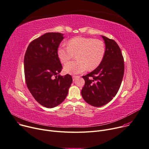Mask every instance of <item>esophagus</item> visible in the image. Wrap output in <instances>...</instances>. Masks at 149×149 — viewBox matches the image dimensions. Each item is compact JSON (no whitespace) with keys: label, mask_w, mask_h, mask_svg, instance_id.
<instances>
[{"label":"esophagus","mask_w":149,"mask_h":149,"mask_svg":"<svg viewBox=\"0 0 149 149\" xmlns=\"http://www.w3.org/2000/svg\"><path fill=\"white\" fill-rule=\"evenodd\" d=\"M73 81H74V80H76V79L77 78V77H79V76H73Z\"/></svg>","instance_id":"1"}]
</instances>
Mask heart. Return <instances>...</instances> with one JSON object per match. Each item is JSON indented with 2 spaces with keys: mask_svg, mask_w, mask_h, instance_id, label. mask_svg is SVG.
<instances>
[{
  "mask_svg": "<svg viewBox=\"0 0 149 149\" xmlns=\"http://www.w3.org/2000/svg\"><path fill=\"white\" fill-rule=\"evenodd\" d=\"M67 45L60 44L57 54L62 63L68 62L76 54L77 61L69 62L64 66L65 72L71 74L96 68L101 63L105 53L104 42L99 39L78 37L70 40Z\"/></svg>",
  "mask_w": 149,
  "mask_h": 149,
  "instance_id": "b5f03b06",
  "label": "heart"
}]
</instances>
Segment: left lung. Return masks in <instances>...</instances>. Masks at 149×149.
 Listing matches in <instances>:
<instances>
[{
    "label": "left lung",
    "instance_id": "1",
    "mask_svg": "<svg viewBox=\"0 0 149 149\" xmlns=\"http://www.w3.org/2000/svg\"><path fill=\"white\" fill-rule=\"evenodd\" d=\"M101 36L105 44L104 58L97 68L83 76L85 84L81 91L84 100L96 107L104 106L116 95L124 73V58L118 45Z\"/></svg>",
    "mask_w": 149,
    "mask_h": 149
}]
</instances>
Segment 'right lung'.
<instances>
[{
  "label": "right lung",
  "mask_w": 149,
  "mask_h": 149,
  "mask_svg": "<svg viewBox=\"0 0 149 149\" xmlns=\"http://www.w3.org/2000/svg\"><path fill=\"white\" fill-rule=\"evenodd\" d=\"M63 38L61 33H45L29 44L24 57L26 86L35 100L48 108L64 101L73 81L70 74H59L63 68L57 49Z\"/></svg>",
  "instance_id": "right-lung-1"
}]
</instances>
